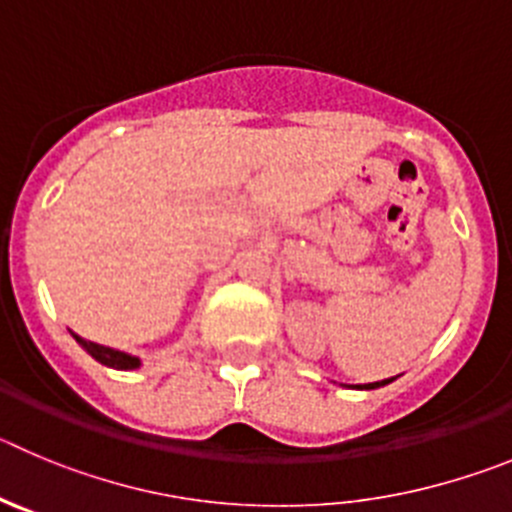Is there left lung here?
I'll return each mask as SVG.
<instances>
[{
    "instance_id": "8db88e82",
    "label": "left lung",
    "mask_w": 512,
    "mask_h": 512,
    "mask_svg": "<svg viewBox=\"0 0 512 512\" xmlns=\"http://www.w3.org/2000/svg\"><path fill=\"white\" fill-rule=\"evenodd\" d=\"M393 378H386V381H378V383H365V386H358V388H365V391H370V388H381L386 386V383H391Z\"/></svg>"
}]
</instances>
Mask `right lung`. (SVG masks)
<instances>
[{"mask_svg":"<svg viewBox=\"0 0 512 512\" xmlns=\"http://www.w3.org/2000/svg\"><path fill=\"white\" fill-rule=\"evenodd\" d=\"M75 342L81 345L86 353H91L93 358L98 360V363L109 365V368H116V370H131V368H139V358H134V355H126L121 353V350H114V348H106V345H98V342H91V340H83L81 335H75Z\"/></svg>","mask_w":512,"mask_h":512,"instance_id":"right-lung-1","label":"right lung"}]
</instances>
